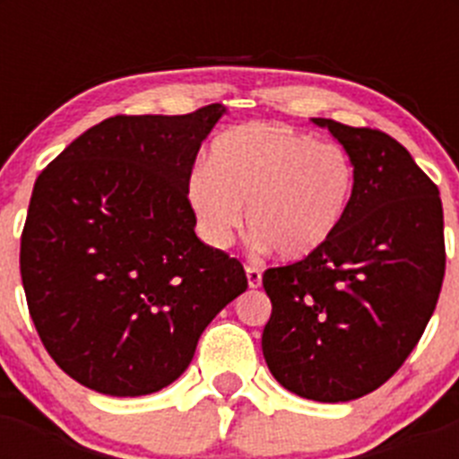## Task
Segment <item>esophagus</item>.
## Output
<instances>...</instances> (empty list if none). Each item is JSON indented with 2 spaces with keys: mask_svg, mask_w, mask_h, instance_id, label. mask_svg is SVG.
<instances>
[{
  "mask_svg": "<svg viewBox=\"0 0 459 459\" xmlns=\"http://www.w3.org/2000/svg\"><path fill=\"white\" fill-rule=\"evenodd\" d=\"M246 278H248L250 290H257L262 285V271L257 266H246Z\"/></svg>",
  "mask_w": 459,
  "mask_h": 459,
  "instance_id": "1",
  "label": "esophagus"
}]
</instances>
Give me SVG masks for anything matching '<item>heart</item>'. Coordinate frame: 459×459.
<instances>
[{"label": "heart", "instance_id": "b5f03b06", "mask_svg": "<svg viewBox=\"0 0 459 459\" xmlns=\"http://www.w3.org/2000/svg\"><path fill=\"white\" fill-rule=\"evenodd\" d=\"M354 160L331 142H317L278 121H253L211 144L209 165L186 184L202 237L227 246L246 227L282 259L317 253L338 232L354 193Z\"/></svg>", "mask_w": 459, "mask_h": 459}]
</instances>
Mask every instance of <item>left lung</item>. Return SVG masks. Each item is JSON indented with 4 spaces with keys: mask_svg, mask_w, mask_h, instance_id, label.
<instances>
[{
    "mask_svg": "<svg viewBox=\"0 0 459 459\" xmlns=\"http://www.w3.org/2000/svg\"><path fill=\"white\" fill-rule=\"evenodd\" d=\"M354 160L338 232L294 264L266 269L262 351L296 395L350 403L386 384L428 326L446 273L439 188L377 128L312 119Z\"/></svg>",
    "mask_w": 459,
    "mask_h": 459,
    "instance_id": "1",
    "label": "left lung"
}]
</instances>
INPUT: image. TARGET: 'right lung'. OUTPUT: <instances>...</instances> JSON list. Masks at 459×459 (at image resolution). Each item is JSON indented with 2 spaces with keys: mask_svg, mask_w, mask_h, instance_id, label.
Instances as JSON below:
<instances>
[{
  "mask_svg": "<svg viewBox=\"0 0 459 459\" xmlns=\"http://www.w3.org/2000/svg\"><path fill=\"white\" fill-rule=\"evenodd\" d=\"M222 112L109 117L36 179L20 238L27 307L52 360L91 391L169 386L211 319L248 290L238 259L195 237L186 197Z\"/></svg>",
  "mask_w": 459,
  "mask_h": 459,
  "instance_id": "obj_1",
  "label": "right lung"
}]
</instances>
